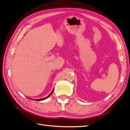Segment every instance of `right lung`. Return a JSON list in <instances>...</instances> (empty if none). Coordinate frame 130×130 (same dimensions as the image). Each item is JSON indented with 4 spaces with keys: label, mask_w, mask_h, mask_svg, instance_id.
Listing matches in <instances>:
<instances>
[{
    "label": "right lung",
    "mask_w": 130,
    "mask_h": 130,
    "mask_svg": "<svg viewBox=\"0 0 130 130\" xmlns=\"http://www.w3.org/2000/svg\"><path fill=\"white\" fill-rule=\"evenodd\" d=\"M53 90H54V89H53V90L52 91V92L51 93L49 94V95H48L47 96H46V97H45V98H41V99H37V100H35V101H43V100H46V99H47L48 98L49 96H50L51 95V94L53 93ZM29 99H30V100H32V99H31V98H29Z\"/></svg>",
    "instance_id": "obj_1"
}]
</instances>
